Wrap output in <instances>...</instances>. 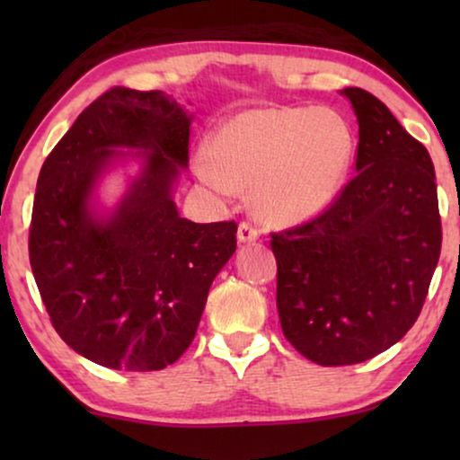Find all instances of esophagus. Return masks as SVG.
Masks as SVG:
<instances>
[{"label": "esophagus", "instance_id": "34e87169", "mask_svg": "<svg viewBox=\"0 0 460 460\" xmlns=\"http://www.w3.org/2000/svg\"><path fill=\"white\" fill-rule=\"evenodd\" d=\"M260 238V228L251 222H241L238 226V241L241 243H255Z\"/></svg>", "mask_w": 460, "mask_h": 460}]
</instances>
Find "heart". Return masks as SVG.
Segmentation results:
<instances>
[{
    "instance_id": "1",
    "label": "heart",
    "mask_w": 460,
    "mask_h": 460,
    "mask_svg": "<svg viewBox=\"0 0 460 460\" xmlns=\"http://www.w3.org/2000/svg\"><path fill=\"white\" fill-rule=\"evenodd\" d=\"M213 161L197 173L219 197L255 186L253 199L270 222L316 216L341 190L354 159V134L331 109H263L232 119L217 131Z\"/></svg>"
}]
</instances>
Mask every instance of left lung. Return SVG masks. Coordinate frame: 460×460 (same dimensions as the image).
Listing matches in <instances>:
<instances>
[{"mask_svg":"<svg viewBox=\"0 0 460 460\" xmlns=\"http://www.w3.org/2000/svg\"><path fill=\"white\" fill-rule=\"evenodd\" d=\"M341 93L360 125L356 175L310 222L270 234L282 332L320 367L398 343L423 310L442 251L427 148L370 92Z\"/></svg>","mask_w":460,"mask_h":460,"instance_id":"1","label":"left lung"}]
</instances>
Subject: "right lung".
<instances>
[{
    "label": "right lung",
    "instance_id": "obj_1",
    "mask_svg": "<svg viewBox=\"0 0 460 460\" xmlns=\"http://www.w3.org/2000/svg\"><path fill=\"white\" fill-rule=\"evenodd\" d=\"M190 117L161 92L111 87L43 163L29 260L56 332L87 360L161 370L197 335L213 279L236 251V222L178 216L172 188L188 165ZM148 149L147 167L115 217L89 213L93 184L118 155Z\"/></svg>",
    "mask_w": 460,
    "mask_h": 460
}]
</instances>
